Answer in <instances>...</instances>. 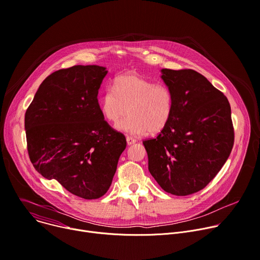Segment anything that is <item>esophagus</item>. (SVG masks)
<instances>
[{
    "mask_svg": "<svg viewBox=\"0 0 260 260\" xmlns=\"http://www.w3.org/2000/svg\"><path fill=\"white\" fill-rule=\"evenodd\" d=\"M126 141H127V144H128L129 146H130V145H133V144H135V143H136V139H135V138H133V137H131V136H127Z\"/></svg>",
    "mask_w": 260,
    "mask_h": 260,
    "instance_id": "esophagus-1",
    "label": "esophagus"
}]
</instances>
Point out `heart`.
I'll use <instances>...</instances> for the list:
<instances>
[{
    "instance_id": "1",
    "label": "heart",
    "mask_w": 260,
    "mask_h": 260,
    "mask_svg": "<svg viewBox=\"0 0 260 260\" xmlns=\"http://www.w3.org/2000/svg\"><path fill=\"white\" fill-rule=\"evenodd\" d=\"M100 107L116 129L133 135L146 132L158 133L170 123L174 112V96L166 84H155L151 80L134 73L124 74L114 80L100 98Z\"/></svg>"
}]
</instances>
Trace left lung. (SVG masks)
<instances>
[{"label":"left lung","instance_id":"1","mask_svg":"<svg viewBox=\"0 0 260 260\" xmlns=\"http://www.w3.org/2000/svg\"><path fill=\"white\" fill-rule=\"evenodd\" d=\"M174 96L169 125L144 141L149 171L175 196L203 189L221 171L234 144L228 99L193 70H161Z\"/></svg>","mask_w":260,"mask_h":260}]
</instances>
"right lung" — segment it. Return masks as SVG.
<instances>
[{
  "mask_svg": "<svg viewBox=\"0 0 260 260\" xmlns=\"http://www.w3.org/2000/svg\"><path fill=\"white\" fill-rule=\"evenodd\" d=\"M106 68L74 66L48 76L25 114L35 170L67 190L92 200L111 185L126 137L109 126L98 101Z\"/></svg>",
  "mask_w": 260,
  "mask_h": 260,
  "instance_id": "right-lung-1",
  "label": "right lung"
}]
</instances>
